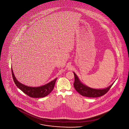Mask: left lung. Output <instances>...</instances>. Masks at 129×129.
<instances>
[{"label": "left lung", "instance_id": "1", "mask_svg": "<svg viewBox=\"0 0 129 129\" xmlns=\"http://www.w3.org/2000/svg\"><path fill=\"white\" fill-rule=\"evenodd\" d=\"M73 73L75 78L74 83H73L74 87L77 92L84 96L88 98H98L101 96L107 93L113 84V83L108 87L104 89H95L91 88L83 85L80 81L76 74L74 72H73Z\"/></svg>", "mask_w": 129, "mask_h": 129}]
</instances>
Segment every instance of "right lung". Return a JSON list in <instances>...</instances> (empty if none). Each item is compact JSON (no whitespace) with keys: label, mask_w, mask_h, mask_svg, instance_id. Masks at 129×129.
<instances>
[{"label":"right lung","mask_w":129,"mask_h":129,"mask_svg":"<svg viewBox=\"0 0 129 129\" xmlns=\"http://www.w3.org/2000/svg\"><path fill=\"white\" fill-rule=\"evenodd\" d=\"M12 75L13 81L15 83L16 85L23 92L25 93L29 96L33 98H40L45 97L51 93L54 87L55 83L57 81V78L55 79L45 85L40 86L38 87H31L26 86L19 82L16 79L13 71L11 68Z\"/></svg>","instance_id":"right-lung-1"}]
</instances>
